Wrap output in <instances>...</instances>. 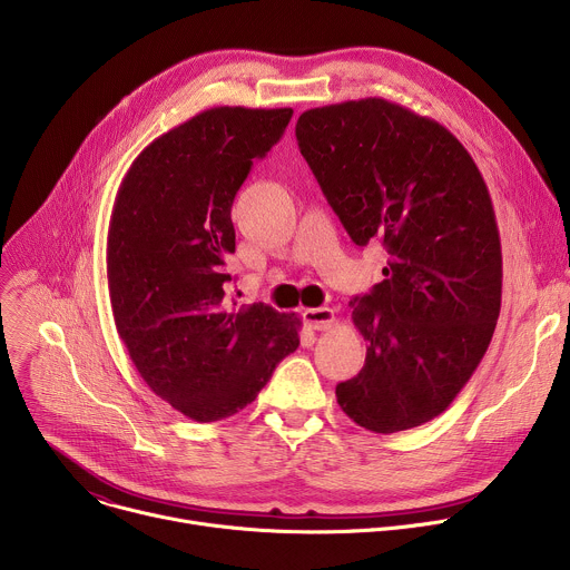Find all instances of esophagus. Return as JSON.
I'll use <instances>...</instances> for the list:
<instances>
[{
  "label": "esophagus",
  "instance_id": "1",
  "mask_svg": "<svg viewBox=\"0 0 570 570\" xmlns=\"http://www.w3.org/2000/svg\"><path fill=\"white\" fill-rule=\"evenodd\" d=\"M302 317H304V322L308 324L311 330H315V332H324V330H332V324H334V311L330 308V306H313V308H306L304 313H302Z\"/></svg>",
  "mask_w": 570,
  "mask_h": 570
}]
</instances>
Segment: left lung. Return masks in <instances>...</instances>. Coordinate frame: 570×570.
Returning a JSON list of instances; mask_svg holds the SVG:
<instances>
[{
	"label": "left lung",
	"mask_w": 570,
	"mask_h": 570,
	"mask_svg": "<svg viewBox=\"0 0 570 570\" xmlns=\"http://www.w3.org/2000/svg\"><path fill=\"white\" fill-rule=\"evenodd\" d=\"M295 135L352 240L387 253L383 282L352 302L367 354L336 399L372 433L422 426L449 409L497 330L503 255L490 191L442 124L379 97L311 108Z\"/></svg>",
	"instance_id": "left-lung-1"
}]
</instances>
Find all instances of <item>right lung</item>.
Returning a JSON list of instances; mask_svg holds the SVG:
<instances>
[{
  "mask_svg": "<svg viewBox=\"0 0 570 570\" xmlns=\"http://www.w3.org/2000/svg\"><path fill=\"white\" fill-rule=\"evenodd\" d=\"M291 108H209L153 139L130 165L108 227L119 338L146 385L194 422L246 409L297 350L302 320L227 302L232 203Z\"/></svg>",
  "mask_w": 570,
  "mask_h": 570,
  "instance_id": "add662e5",
  "label": "right lung"
}]
</instances>
